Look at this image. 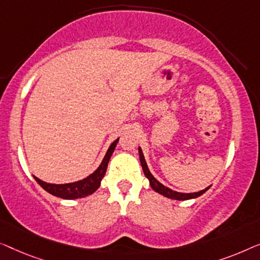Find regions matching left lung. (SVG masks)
I'll use <instances>...</instances> for the list:
<instances>
[{"instance_id": "left-lung-1", "label": "left lung", "mask_w": 260, "mask_h": 260, "mask_svg": "<svg viewBox=\"0 0 260 260\" xmlns=\"http://www.w3.org/2000/svg\"><path fill=\"white\" fill-rule=\"evenodd\" d=\"M139 156H140V162H141V166H142V170H144V173L147 179L149 180V185H151V187L154 189L155 192L160 193V194L167 197V198H171V199H175V200H187V199H192V198H197V197L204 194L205 192L207 191L208 188H205L203 191H199V192H194V193H180V192H175L173 189L166 187V186H164L161 182H159L156 179L153 177L151 172H149L148 167H147V164L145 161V158H144V154H142V151L141 148L139 147Z\"/></svg>"}]
</instances>
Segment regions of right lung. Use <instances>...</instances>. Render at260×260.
Listing matches in <instances>:
<instances>
[{
    "label": "right lung",
    "mask_w": 260,
    "mask_h": 260,
    "mask_svg": "<svg viewBox=\"0 0 260 260\" xmlns=\"http://www.w3.org/2000/svg\"><path fill=\"white\" fill-rule=\"evenodd\" d=\"M118 141L119 139H116V140L109 146L108 151L106 153L101 165L98 167V170L95 171L94 173L90 174L89 177L82 179V180L71 182V184L55 185V184H48V182L40 180V179L36 177H34V179L39 182V185L41 186L42 188L46 189L47 192L62 199H78V198H83V197L92 194V193H94L99 188L102 178L105 177L109 159H111L113 152H114L115 146L118 144Z\"/></svg>",
    "instance_id": "1"
}]
</instances>
